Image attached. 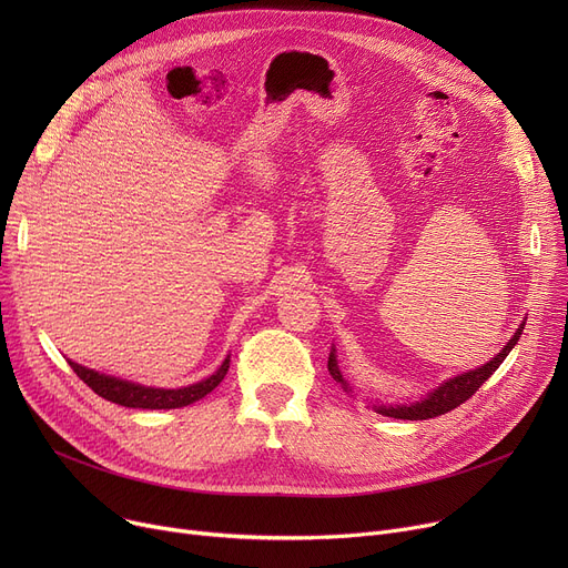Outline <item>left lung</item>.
I'll return each mask as SVG.
<instances>
[{
    "label": "left lung",
    "mask_w": 568,
    "mask_h": 568,
    "mask_svg": "<svg viewBox=\"0 0 568 568\" xmlns=\"http://www.w3.org/2000/svg\"><path fill=\"white\" fill-rule=\"evenodd\" d=\"M525 329V322L518 326L516 334L511 336V341L506 343L497 356H493V359L479 368L474 371H467V373H460L456 377H449L444 379L437 389L428 392L422 400H412V403H396V405H386V403H375L373 409L382 416H392V419H407V422H424V419H433V416H439V414H446L456 409L458 405H463L467 398H471L476 392H479V386L499 368V364L509 356V352L514 349V345L520 341V334ZM329 373L332 377L343 386V389L347 394H352V386L347 384V379L343 377L341 368H338V359H336V347L332 345V352H329Z\"/></svg>",
    "instance_id": "left-lung-1"
}]
</instances>
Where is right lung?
Instances as JSON below:
<instances>
[{
	"label": "right lung",
	"instance_id": "right-lung-1",
	"mask_svg": "<svg viewBox=\"0 0 568 568\" xmlns=\"http://www.w3.org/2000/svg\"><path fill=\"white\" fill-rule=\"evenodd\" d=\"M69 366L75 371V375L101 398L133 407V409H174V407H186L193 405L195 400L204 398L206 394H212L216 386L223 382L227 368H230V354L223 359V364L216 368L214 375H209L195 384L189 386H179V389H161V386H144L138 382H129L114 375L99 373L94 368L80 366L71 359H67Z\"/></svg>",
	"mask_w": 568,
	"mask_h": 568
}]
</instances>
